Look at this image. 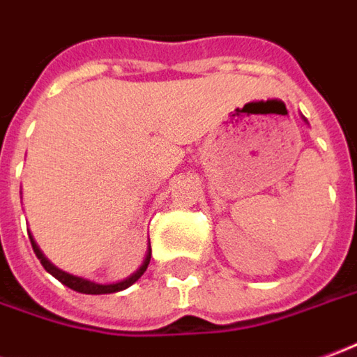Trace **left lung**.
<instances>
[{"label": "left lung", "instance_id": "left-lung-1", "mask_svg": "<svg viewBox=\"0 0 357 357\" xmlns=\"http://www.w3.org/2000/svg\"><path fill=\"white\" fill-rule=\"evenodd\" d=\"M301 118H303V122H305V124H307V120H305V116H301Z\"/></svg>", "mask_w": 357, "mask_h": 357}]
</instances>
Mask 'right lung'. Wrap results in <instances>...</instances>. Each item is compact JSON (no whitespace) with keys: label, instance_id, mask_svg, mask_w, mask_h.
Here are the masks:
<instances>
[{"label":"right lung","instance_id":"obj_1","mask_svg":"<svg viewBox=\"0 0 357 357\" xmlns=\"http://www.w3.org/2000/svg\"><path fill=\"white\" fill-rule=\"evenodd\" d=\"M29 237H31V245H33L34 255L38 257L40 260V264L44 266V270L52 274V276L56 278V280H60L63 286H68L73 291H79V294H89V296H102V294H116V291H122V289H126L132 284H136L139 278L144 276V272L147 270V264H149V260H151V247H147L146 258H144V262L139 264L136 272H132L130 276L124 278V280H118V282H110V284H97V282H91L87 278H81V276H73L70 272H66V270H60L58 266H54L48 258L44 257V252L40 250V247L36 245V241L33 239V235L29 233Z\"/></svg>","mask_w":357,"mask_h":357}]
</instances>
